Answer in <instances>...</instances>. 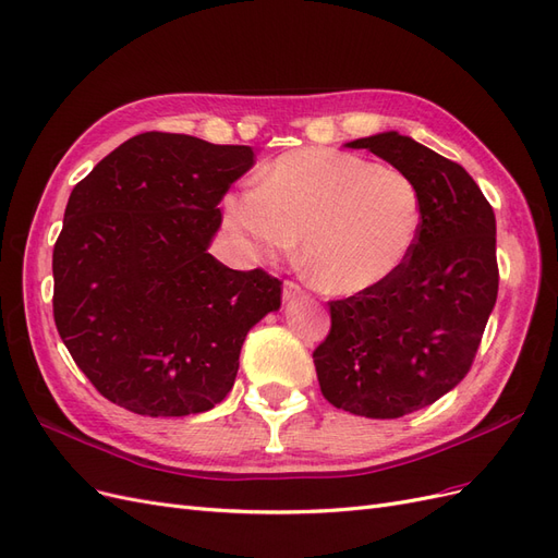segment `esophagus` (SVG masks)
<instances>
[{"label": "esophagus", "mask_w": 558, "mask_h": 558, "mask_svg": "<svg viewBox=\"0 0 558 558\" xmlns=\"http://www.w3.org/2000/svg\"><path fill=\"white\" fill-rule=\"evenodd\" d=\"M303 294H305V290H303V287H301L299 282H294V280H284V284H282V299H284V301L299 299V296H303Z\"/></svg>", "instance_id": "34e87169"}]
</instances>
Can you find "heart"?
<instances>
[{"instance_id":"heart-1","label":"heart","mask_w":558,"mask_h":558,"mask_svg":"<svg viewBox=\"0 0 558 558\" xmlns=\"http://www.w3.org/2000/svg\"><path fill=\"white\" fill-rule=\"evenodd\" d=\"M424 218L422 194L393 167L333 148H301L266 165L253 192L229 194L225 222L245 253H294L329 294L373 290L408 262Z\"/></svg>"}]
</instances>
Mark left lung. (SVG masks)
<instances>
[{
    "label": "left lung",
    "instance_id": "1",
    "mask_svg": "<svg viewBox=\"0 0 558 558\" xmlns=\"http://www.w3.org/2000/svg\"><path fill=\"white\" fill-rule=\"evenodd\" d=\"M348 148H366L408 173L424 218L397 274L329 301L331 329L313 359L331 405L397 420L436 403L473 366L498 294L496 218L461 165L410 136L385 132Z\"/></svg>",
    "mask_w": 558,
    "mask_h": 558
}]
</instances>
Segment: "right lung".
<instances>
[{"mask_svg": "<svg viewBox=\"0 0 558 558\" xmlns=\"http://www.w3.org/2000/svg\"><path fill=\"white\" fill-rule=\"evenodd\" d=\"M253 161L250 146L146 132L71 190L52 250V315L104 399L185 417L231 391L247 331L282 294L264 268L233 271L208 253L218 204Z\"/></svg>", "mask_w": 558, "mask_h": 558, "instance_id": "obj_1", "label": "right lung"}]
</instances>
